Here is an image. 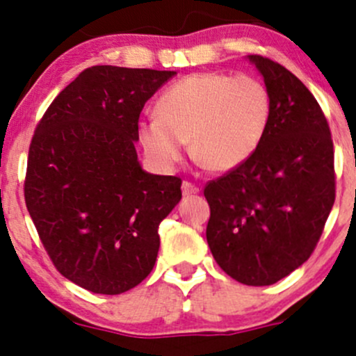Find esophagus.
<instances>
[{"label": "esophagus", "mask_w": 356, "mask_h": 356, "mask_svg": "<svg viewBox=\"0 0 356 356\" xmlns=\"http://www.w3.org/2000/svg\"><path fill=\"white\" fill-rule=\"evenodd\" d=\"M198 193H200V188L196 184H193V182L189 181L182 182V195L184 196H193V195H198Z\"/></svg>", "instance_id": "1"}]
</instances>
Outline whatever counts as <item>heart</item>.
Wrapping results in <instances>:
<instances>
[{
  "label": "heart",
  "mask_w": 356,
  "mask_h": 356,
  "mask_svg": "<svg viewBox=\"0 0 356 356\" xmlns=\"http://www.w3.org/2000/svg\"><path fill=\"white\" fill-rule=\"evenodd\" d=\"M272 99L253 75L198 72L181 79L156 102V117L138 125L146 156L161 170L181 161L186 141L208 170L241 167L267 134Z\"/></svg>",
  "instance_id": "1"
}]
</instances>
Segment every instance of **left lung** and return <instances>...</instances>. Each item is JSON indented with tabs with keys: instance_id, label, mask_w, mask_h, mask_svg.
<instances>
[{
	"instance_id": "obj_1",
	"label": "left lung",
	"mask_w": 356,
	"mask_h": 356,
	"mask_svg": "<svg viewBox=\"0 0 356 356\" xmlns=\"http://www.w3.org/2000/svg\"><path fill=\"white\" fill-rule=\"evenodd\" d=\"M270 92L267 134L241 167L204 186L215 261L246 286H270L310 258L336 198L327 118L288 68L248 56Z\"/></svg>"
}]
</instances>
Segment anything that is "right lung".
<instances>
[{
  "mask_svg": "<svg viewBox=\"0 0 356 356\" xmlns=\"http://www.w3.org/2000/svg\"><path fill=\"white\" fill-rule=\"evenodd\" d=\"M177 72L96 65L53 99L27 158L24 196L56 270L96 294L148 277L158 225L182 181L143 170L136 153L145 103Z\"/></svg>",
  "mask_w": 356,
  "mask_h": 356,
  "instance_id": "1",
  "label": "right lung"
}]
</instances>
